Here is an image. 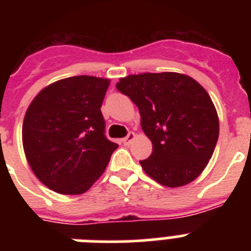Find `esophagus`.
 I'll use <instances>...</instances> for the list:
<instances>
[{
  "label": "esophagus",
  "instance_id": "34e87169",
  "mask_svg": "<svg viewBox=\"0 0 251 251\" xmlns=\"http://www.w3.org/2000/svg\"><path fill=\"white\" fill-rule=\"evenodd\" d=\"M136 137H137L136 133H134V132H129V133H128V136L126 137V138L122 139V142H123V143L126 146H129L130 143H132V142L134 141V139H136Z\"/></svg>",
  "mask_w": 251,
  "mask_h": 251
}]
</instances>
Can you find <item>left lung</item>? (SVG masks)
<instances>
[{"label": "left lung", "mask_w": 251, "mask_h": 251, "mask_svg": "<svg viewBox=\"0 0 251 251\" xmlns=\"http://www.w3.org/2000/svg\"><path fill=\"white\" fill-rule=\"evenodd\" d=\"M117 89L138 106L141 127L153 146L142 168L166 187L192 182L205 170L219 138V117L208 93L179 73L121 77Z\"/></svg>", "instance_id": "1"}]
</instances>
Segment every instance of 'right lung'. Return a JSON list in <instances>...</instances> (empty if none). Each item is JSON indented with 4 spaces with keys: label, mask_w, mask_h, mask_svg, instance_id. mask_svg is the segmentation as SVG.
Here are the masks:
<instances>
[{
    "label": "right lung",
    "mask_w": 251,
    "mask_h": 251,
    "mask_svg": "<svg viewBox=\"0 0 251 251\" xmlns=\"http://www.w3.org/2000/svg\"><path fill=\"white\" fill-rule=\"evenodd\" d=\"M109 79L79 75L45 86L26 110L22 145L35 176L52 191L81 195L118 145L104 136L100 106Z\"/></svg>",
    "instance_id": "obj_1"
}]
</instances>
